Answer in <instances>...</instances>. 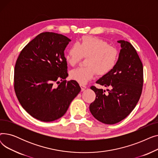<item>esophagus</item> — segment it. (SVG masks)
Segmentation results:
<instances>
[{"label":"esophagus","mask_w":158,"mask_h":158,"mask_svg":"<svg viewBox=\"0 0 158 158\" xmlns=\"http://www.w3.org/2000/svg\"><path fill=\"white\" fill-rule=\"evenodd\" d=\"M80 86H81V91H82V92H83V91H85V89L86 88V86H85V85H80Z\"/></svg>","instance_id":"esophagus-1"}]
</instances>
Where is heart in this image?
<instances>
[{"label": "heart", "mask_w": 158, "mask_h": 158, "mask_svg": "<svg viewBox=\"0 0 158 158\" xmlns=\"http://www.w3.org/2000/svg\"><path fill=\"white\" fill-rule=\"evenodd\" d=\"M82 57H87L86 67L72 70L70 77L79 84L85 85L96 73L104 76L111 72L118 62V52L101 38L85 36L73 44L64 54L66 62L71 66H76Z\"/></svg>", "instance_id": "b5f03b06"}]
</instances>
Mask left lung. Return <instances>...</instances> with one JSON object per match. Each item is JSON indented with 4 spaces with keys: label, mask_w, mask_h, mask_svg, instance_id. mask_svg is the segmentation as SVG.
Here are the masks:
<instances>
[{
    "label": "left lung",
    "mask_w": 158,
    "mask_h": 158,
    "mask_svg": "<svg viewBox=\"0 0 158 158\" xmlns=\"http://www.w3.org/2000/svg\"><path fill=\"white\" fill-rule=\"evenodd\" d=\"M122 49L114 69L96 83L110 87L105 90L92 86L96 98L89 105L94 117L104 123H117L127 116L136 106L142 92L143 64L134 47L124 40L117 41Z\"/></svg>",
    "instance_id": "left-lung-1"
}]
</instances>
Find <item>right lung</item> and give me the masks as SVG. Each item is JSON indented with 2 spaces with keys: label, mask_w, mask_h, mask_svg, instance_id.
I'll return each instance as SVG.
<instances>
[{
  "label": "right lung",
  "mask_w": 158,
  "mask_h": 158,
  "mask_svg": "<svg viewBox=\"0 0 158 158\" xmlns=\"http://www.w3.org/2000/svg\"><path fill=\"white\" fill-rule=\"evenodd\" d=\"M70 41L57 33H40L22 49L16 60V95L23 108L40 121L62 117L81 91L76 81L65 80L69 74L64 51ZM56 81L57 87L53 85Z\"/></svg>",
  "instance_id": "1"
}]
</instances>
